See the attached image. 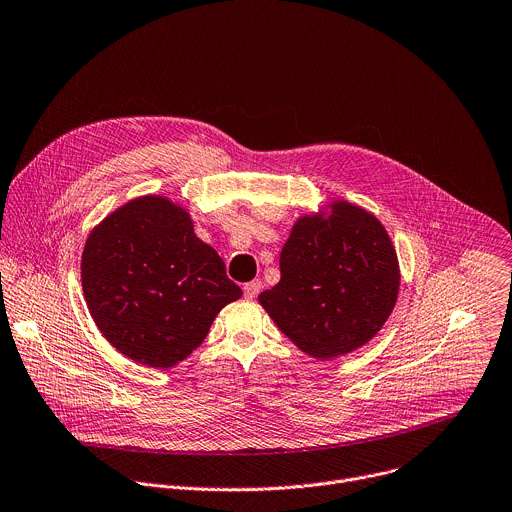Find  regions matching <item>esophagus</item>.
<instances>
[{"mask_svg": "<svg viewBox=\"0 0 512 512\" xmlns=\"http://www.w3.org/2000/svg\"><path fill=\"white\" fill-rule=\"evenodd\" d=\"M260 289H262V280L260 278L250 280V282H246V285H244V297L246 299H254V297H258Z\"/></svg>", "mask_w": 512, "mask_h": 512, "instance_id": "34e87169", "label": "esophagus"}]
</instances>
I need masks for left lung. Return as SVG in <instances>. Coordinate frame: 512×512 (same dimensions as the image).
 Here are the masks:
<instances>
[{"instance_id":"obj_1","label":"left lung","mask_w":512,"mask_h":512,"mask_svg":"<svg viewBox=\"0 0 512 512\" xmlns=\"http://www.w3.org/2000/svg\"><path fill=\"white\" fill-rule=\"evenodd\" d=\"M396 250L378 217L350 201L295 221L280 280L258 301L311 358L350 354L382 329L399 299Z\"/></svg>"}]
</instances>
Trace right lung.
I'll return each mask as SVG.
<instances>
[{
    "instance_id": "1",
    "label": "right lung",
    "mask_w": 512,
    "mask_h": 512,
    "mask_svg": "<svg viewBox=\"0 0 512 512\" xmlns=\"http://www.w3.org/2000/svg\"><path fill=\"white\" fill-rule=\"evenodd\" d=\"M81 282L107 342L148 368H173L201 346L217 313L242 297L189 211L162 195L128 201L97 223Z\"/></svg>"
}]
</instances>
